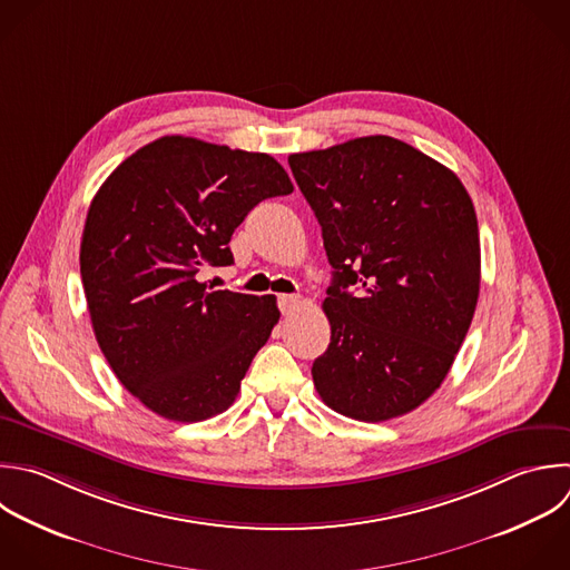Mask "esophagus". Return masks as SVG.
Listing matches in <instances>:
<instances>
[{"mask_svg": "<svg viewBox=\"0 0 570 570\" xmlns=\"http://www.w3.org/2000/svg\"><path fill=\"white\" fill-rule=\"evenodd\" d=\"M296 305H298V296L296 294H281L278 296V307H281L283 314H289Z\"/></svg>", "mask_w": 570, "mask_h": 570, "instance_id": "esophagus-1", "label": "esophagus"}]
</instances>
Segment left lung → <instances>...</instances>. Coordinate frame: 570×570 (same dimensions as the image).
<instances>
[{
  "label": "left lung",
  "instance_id": "obj_1",
  "mask_svg": "<svg viewBox=\"0 0 570 570\" xmlns=\"http://www.w3.org/2000/svg\"><path fill=\"white\" fill-rule=\"evenodd\" d=\"M289 167L334 269L316 392L356 421L407 414L443 383L474 316L472 200L448 167L390 136L292 154Z\"/></svg>",
  "mask_w": 570,
  "mask_h": 570
}]
</instances>
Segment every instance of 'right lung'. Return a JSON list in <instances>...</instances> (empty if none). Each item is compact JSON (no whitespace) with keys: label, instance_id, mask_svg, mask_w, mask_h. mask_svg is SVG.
<instances>
[{"label":"right lung","instance_id":"add662e5","mask_svg":"<svg viewBox=\"0 0 570 570\" xmlns=\"http://www.w3.org/2000/svg\"><path fill=\"white\" fill-rule=\"evenodd\" d=\"M294 185L267 154L165 136L129 156L96 194L80 274L98 345L120 383L180 423L225 412L281 318L276 296L212 289L205 267L265 198Z\"/></svg>","mask_w":570,"mask_h":570}]
</instances>
